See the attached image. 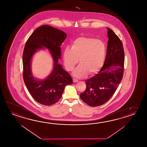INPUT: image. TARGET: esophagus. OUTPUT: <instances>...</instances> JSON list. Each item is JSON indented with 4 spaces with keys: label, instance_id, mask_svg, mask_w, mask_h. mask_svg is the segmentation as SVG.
Returning a JSON list of instances; mask_svg holds the SVG:
<instances>
[{
    "label": "esophagus",
    "instance_id": "1",
    "mask_svg": "<svg viewBox=\"0 0 147 147\" xmlns=\"http://www.w3.org/2000/svg\"><path fill=\"white\" fill-rule=\"evenodd\" d=\"M73 81L74 83H76V82H78V80H76V79H75V78H73Z\"/></svg>",
    "mask_w": 147,
    "mask_h": 147
}]
</instances>
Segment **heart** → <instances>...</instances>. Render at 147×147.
I'll list each match as a JSON object with an SVG mask.
<instances>
[{"label": "heart", "mask_w": 147, "mask_h": 147, "mask_svg": "<svg viewBox=\"0 0 147 147\" xmlns=\"http://www.w3.org/2000/svg\"><path fill=\"white\" fill-rule=\"evenodd\" d=\"M106 55V45L100 39L92 37L81 36L73 42L71 48L65 49L63 52L64 66L67 71L75 69L73 75L78 78L94 75L99 72L104 63Z\"/></svg>", "instance_id": "1"}]
</instances>
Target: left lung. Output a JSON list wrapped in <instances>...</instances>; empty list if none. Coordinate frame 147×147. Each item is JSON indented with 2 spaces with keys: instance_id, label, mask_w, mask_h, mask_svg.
<instances>
[{
  "instance_id": "obj_1",
  "label": "left lung",
  "mask_w": 147,
  "mask_h": 147,
  "mask_svg": "<svg viewBox=\"0 0 147 147\" xmlns=\"http://www.w3.org/2000/svg\"><path fill=\"white\" fill-rule=\"evenodd\" d=\"M105 62L100 71L85 81L86 88L80 98L87 105L99 106L114 95L123 78L125 54L122 42L110 28Z\"/></svg>"
}]
</instances>
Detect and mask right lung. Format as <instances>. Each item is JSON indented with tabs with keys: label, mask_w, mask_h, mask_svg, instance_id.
Instances as JSON below:
<instances>
[{
	"label": "right lung",
	"mask_w": 147,
	"mask_h": 147,
	"mask_svg": "<svg viewBox=\"0 0 147 147\" xmlns=\"http://www.w3.org/2000/svg\"><path fill=\"white\" fill-rule=\"evenodd\" d=\"M66 37V33L62 31L43 25L31 34L24 47L22 57L24 84L34 99L42 105L50 106L56 103L61 98L66 85L73 83L68 72L58 63L61 57V45ZM44 48L50 51L54 68L46 78L38 80L32 75L31 60L37 51Z\"/></svg>",
	"instance_id": "right-lung-1"
}]
</instances>
